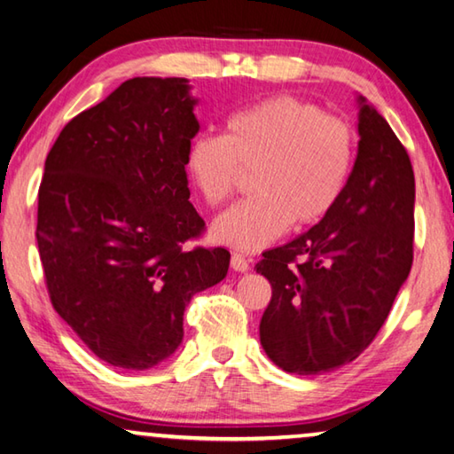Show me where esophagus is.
<instances>
[{"label": "esophagus", "mask_w": 454, "mask_h": 454, "mask_svg": "<svg viewBox=\"0 0 454 454\" xmlns=\"http://www.w3.org/2000/svg\"><path fill=\"white\" fill-rule=\"evenodd\" d=\"M230 266H232L236 272H248L250 262H248V258H246L244 254H238V252H234L232 258H230Z\"/></svg>", "instance_id": "obj_1"}]
</instances>
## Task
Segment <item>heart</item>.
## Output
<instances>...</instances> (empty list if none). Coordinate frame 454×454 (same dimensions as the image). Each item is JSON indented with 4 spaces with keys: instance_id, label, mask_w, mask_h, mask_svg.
Listing matches in <instances>:
<instances>
[{
    "instance_id": "1",
    "label": "heart",
    "mask_w": 454,
    "mask_h": 454,
    "mask_svg": "<svg viewBox=\"0 0 454 454\" xmlns=\"http://www.w3.org/2000/svg\"><path fill=\"white\" fill-rule=\"evenodd\" d=\"M355 137L340 118L294 96H274L230 114L226 134L190 144L186 170L206 204L234 194L242 168L256 166L250 196L214 222L212 234L230 248L254 252L290 224H317L347 186Z\"/></svg>"
}]
</instances>
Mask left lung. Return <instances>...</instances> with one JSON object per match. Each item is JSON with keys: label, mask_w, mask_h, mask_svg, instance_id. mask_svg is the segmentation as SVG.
<instances>
[{"label": "left lung", "mask_w": 454, "mask_h": 454, "mask_svg": "<svg viewBox=\"0 0 454 454\" xmlns=\"http://www.w3.org/2000/svg\"><path fill=\"white\" fill-rule=\"evenodd\" d=\"M358 107V153L338 202L256 264L272 286L260 342L286 372L352 363L374 340L412 266L411 158L363 96Z\"/></svg>", "instance_id": "obj_1"}]
</instances>
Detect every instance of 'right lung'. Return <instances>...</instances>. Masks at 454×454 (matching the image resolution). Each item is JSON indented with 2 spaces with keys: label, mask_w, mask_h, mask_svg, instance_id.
<instances>
[{
  "label": "right lung",
  "mask_w": 454,
  "mask_h": 454,
  "mask_svg": "<svg viewBox=\"0 0 454 454\" xmlns=\"http://www.w3.org/2000/svg\"><path fill=\"white\" fill-rule=\"evenodd\" d=\"M196 104L186 78H132L67 121L45 158L35 238L50 301L126 371L170 358L192 296L228 272V250L182 248L204 230L186 174Z\"/></svg>",
  "instance_id": "add662e5"
}]
</instances>
